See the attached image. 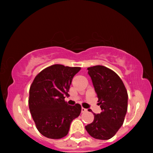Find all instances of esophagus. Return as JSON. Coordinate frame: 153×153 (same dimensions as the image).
Here are the masks:
<instances>
[{
    "label": "esophagus",
    "instance_id": "obj_1",
    "mask_svg": "<svg viewBox=\"0 0 153 153\" xmlns=\"http://www.w3.org/2000/svg\"><path fill=\"white\" fill-rule=\"evenodd\" d=\"M87 111H88V109H85V108L82 107V109H81V111H82V113H84V112H86Z\"/></svg>",
    "mask_w": 153,
    "mask_h": 153
}]
</instances>
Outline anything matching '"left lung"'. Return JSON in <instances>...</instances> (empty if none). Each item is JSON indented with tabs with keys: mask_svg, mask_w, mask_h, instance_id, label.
<instances>
[{
	"mask_svg": "<svg viewBox=\"0 0 153 153\" xmlns=\"http://www.w3.org/2000/svg\"><path fill=\"white\" fill-rule=\"evenodd\" d=\"M88 70L102 112L94 114L93 121L85 126V129L94 138L109 140L124 121L128 108L127 90L120 77L111 69L95 65Z\"/></svg>",
	"mask_w": 153,
	"mask_h": 153,
	"instance_id": "8db88e82",
	"label": "left lung"
}]
</instances>
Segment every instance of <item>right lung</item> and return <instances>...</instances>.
Returning a JSON list of instances; mask_svg holds the SVG:
<instances>
[{
	"label": "right lung",
	"instance_id": "1",
	"mask_svg": "<svg viewBox=\"0 0 153 153\" xmlns=\"http://www.w3.org/2000/svg\"><path fill=\"white\" fill-rule=\"evenodd\" d=\"M80 70V67L51 65L39 73L31 85L29 108L36 128L46 138L65 137L73 120L80 115V104L71 106L64 100Z\"/></svg>",
	"mask_w": 153,
	"mask_h": 153
}]
</instances>
